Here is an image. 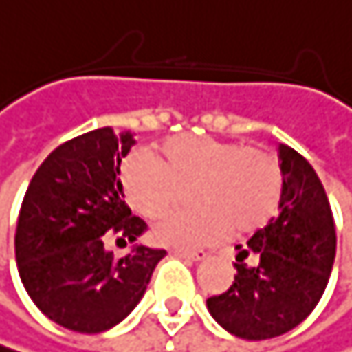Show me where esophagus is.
Returning <instances> with one entry per match:
<instances>
[{
  "label": "esophagus",
  "mask_w": 352,
  "mask_h": 352,
  "mask_svg": "<svg viewBox=\"0 0 352 352\" xmlns=\"http://www.w3.org/2000/svg\"><path fill=\"white\" fill-rule=\"evenodd\" d=\"M175 256H182V258H188V261H204L208 254L206 250H173Z\"/></svg>",
  "instance_id": "34e87169"
}]
</instances>
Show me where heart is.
<instances>
[{
	"label": "heart",
	"mask_w": 352,
	"mask_h": 352,
	"mask_svg": "<svg viewBox=\"0 0 352 352\" xmlns=\"http://www.w3.org/2000/svg\"><path fill=\"white\" fill-rule=\"evenodd\" d=\"M129 206L148 219L166 212L190 188L196 204L162 217L152 238L168 248H196L234 234H252L278 212L284 175L269 150L208 135H173L156 156L135 150L120 168Z\"/></svg>",
	"instance_id": "heart-1"
}]
</instances>
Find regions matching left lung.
Masks as SVG:
<instances>
[{"label": "left lung", "mask_w": 352, "mask_h": 352, "mask_svg": "<svg viewBox=\"0 0 352 352\" xmlns=\"http://www.w3.org/2000/svg\"><path fill=\"white\" fill-rule=\"evenodd\" d=\"M280 214L236 246L234 284L206 300L214 321L244 340L282 336L307 319L336 256V225L317 173L288 146H280Z\"/></svg>", "instance_id": "1"}]
</instances>
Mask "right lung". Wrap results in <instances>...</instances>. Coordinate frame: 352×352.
<instances>
[{"mask_svg":"<svg viewBox=\"0 0 352 352\" xmlns=\"http://www.w3.org/2000/svg\"><path fill=\"white\" fill-rule=\"evenodd\" d=\"M131 146V133L110 127L72 138L41 162L24 194L14 238L20 280L37 309L66 330L98 334L122 321L166 254L110 250L146 230L124 204L118 177Z\"/></svg>","mask_w":352,"mask_h":352,"instance_id":"right-lung-1","label":"right lung"}]
</instances>
